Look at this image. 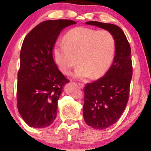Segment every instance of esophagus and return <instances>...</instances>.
Wrapping results in <instances>:
<instances>
[{
	"instance_id": "1",
	"label": "esophagus",
	"mask_w": 151,
	"mask_h": 151,
	"mask_svg": "<svg viewBox=\"0 0 151 151\" xmlns=\"http://www.w3.org/2000/svg\"><path fill=\"white\" fill-rule=\"evenodd\" d=\"M78 85H79L80 89H83L84 87V84L83 83H78Z\"/></svg>"
}]
</instances>
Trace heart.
Here are the masks:
<instances>
[{
  "instance_id": "b5f03b06",
  "label": "heart",
  "mask_w": 151,
  "mask_h": 151,
  "mask_svg": "<svg viewBox=\"0 0 151 151\" xmlns=\"http://www.w3.org/2000/svg\"><path fill=\"white\" fill-rule=\"evenodd\" d=\"M114 54L115 40L110 32L84 27L68 31L64 42H57L52 50L54 60L64 74H70L78 62L74 77L79 79L104 75Z\"/></svg>"
}]
</instances>
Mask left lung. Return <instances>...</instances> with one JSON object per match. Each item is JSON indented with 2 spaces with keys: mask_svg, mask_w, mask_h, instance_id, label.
Listing matches in <instances>:
<instances>
[{
  "mask_svg": "<svg viewBox=\"0 0 151 151\" xmlns=\"http://www.w3.org/2000/svg\"><path fill=\"white\" fill-rule=\"evenodd\" d=\"M108 30L115 40V56L104 77L84 86L83 116L88 126L105 129L119 120L129 101L133 74L131 47L125 34L119 26L97 21H89Z\"/></svg>",
  "mask_w": 151,
  "mask_h": 151,
  "instance_id": "left-lung-1",
  "label": "left lung"
}]
</instances>
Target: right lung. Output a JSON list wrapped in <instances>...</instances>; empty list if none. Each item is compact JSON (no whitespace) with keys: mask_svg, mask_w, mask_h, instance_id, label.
I'll use <instances>...</instances> for the list:
<instances>
[{"mask_svg":"<svg viewBox=\"0 0 151 151\" xmlns=\"http://www.w3.org/2000/svg\"><path fill=\"white\" fill-rule=\"evenodd\" d=\"M75 23L71 20L43 21L24 39L18 73L17 106L30 127H47L56 118L62 87L70 81L54 61L53 47L62 30Z\"/></svg>","mask_w":151,"mask_h":151,"instance_id":"right-lung-1","label":"right lung"}]
</instances>
